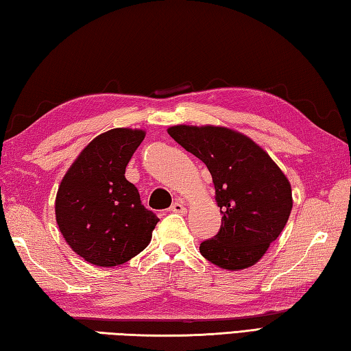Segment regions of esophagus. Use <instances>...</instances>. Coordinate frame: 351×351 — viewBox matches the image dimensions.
Returning a JSON list of instances; mask_svg holds the SVG:
<instances>
[{
    "instance_id": "34e87169",
    "label": "esophagus",
    "mask_w": 351,
    "mask_h": 351,
    "mask_svg": "<svg viewBox=\"0 0 351 351\" xmlns=\"http://www.w3.org/2000/svg\"><path fill=\"white\" fill-rule=\"evenodd\" d=\"M169 210H171V213H178V214H184V213H186V206H184V203H183V202H180V200H177V202H174L173 204H171V208H169Z\"/></svg>"
}]
</instances>
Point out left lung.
<instances>
[{
  "mask_svg": "<svg viewBox=\"0 0 351 351\" xmlns=\"http://www.w3.org/2000/svg\"><path fill=\"white\" fill-rule=\"evenodd\" d=\"M168 134L213 176L221 226L200 244V254L228 270L254 266L289 220L293 202L287 177L266 151L234 130L177 125Z\"/></svg>",
  "mask_w": 351,
  "mask_h": 351,
  "instance_id": "1",
  "label": "left lung"
}]
</instances>
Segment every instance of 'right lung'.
Listing matches in <instances>:
<instances>
[{"instance_id":"add662e5","label":"right lung","mask_w":351,"mask_h":351,"mask_svg":"<svg viewBox=\"0 0 351 351\" xmlns=\"http://www.w3.org/2000/svg\"><path fill=\"white\" fill-rule=\"evenodd\" d=\"M143 138L142 130L130 128L97 136L59 184V230L79 256L96 266L113 267L141 254L158 221L125 178V168Z\"/></svg>"}]
</instances>
